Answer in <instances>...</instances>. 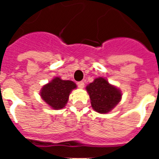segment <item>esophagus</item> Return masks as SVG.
I'll use <instances>...</instances> for the list:
<instances>
[{
  "label": "esophagus",
  "mask_w": 159,
  "mask_h": 159,
  "mask_svg": "<svg viewBox=\"0 0 159 159\" xmlns=\"http://www.w3.org/2000/svg\"><path fill=\"white\" fill-rule=\"evenodd\" d=\"M84 82H77V87H79V88H81V89H82V88H83V87H84Z\"/></svg>",
  "instance_id": "esophagus-1"
}]
</instances>
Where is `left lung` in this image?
Masks as SVG:
<instances>
[{"instance_id":"8db88e82","label":"left lung","mask_w":159,"mask_h":159,"mask_svg":"<svg viewBox=\"0 0 159 159\" xmlns=\"http://www.w3.org/2000/svg\"><path fill=\"white\" fill-rule=\"evenodd\" d=\"M92 108L99 113H107L121 99L120 91L103 77H98L87 87Z\"/></svg>"}]
</instances>
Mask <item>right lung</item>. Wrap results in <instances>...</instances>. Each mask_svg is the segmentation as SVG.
Wrapping results in <instances>:
<instances>
[{"instance_id": "add662e5", "label": "right lung", "mask_w": 159, "mask_h": 159, "mask_svg": "<svg viewBox=\"0 0 159 159\" xmlns=\"http://www.w3.org/2000/svg\"><path fill=\"white\" fill-rule=\"evenodd\" d=\"M76 87L77 85L72 81H66L59 77H55L42 87L40 96L48 106L55 110H59L65 107L70 92Z\"/></svg>"}]
</instances>
